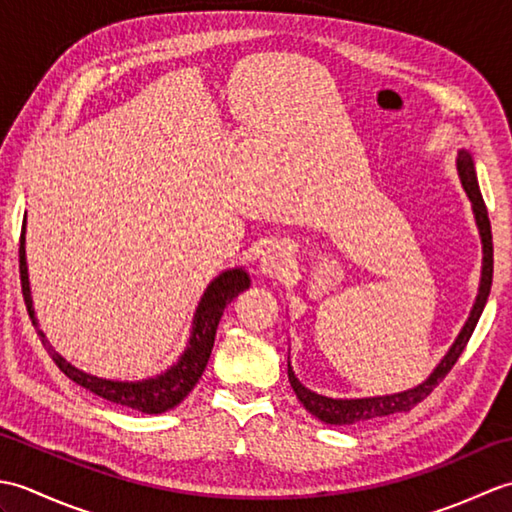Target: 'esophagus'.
<instances>
[{
	"label": "esophagus",
	"mask_w": 512,
	"mask_h": 512,
	"mask_svg": "<svg viewBox=\"0 0 512 512\" xmlns=\"http://www.w3.org/2000/svg\"><path fill=\"white\" fill-rule=\"evenodd\" d=\"M290 264V253L284 244L273 242L264 248L262 259H259V270L266 277H279Z\"/></svg>",
	"instance_id": "obj_1"
}]
</instances>
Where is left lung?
<instances>
[{
	"mask_svg": "<svg viewBox=\"0 0 512 512\" xmlns=\"http://www.w3.org/2000/svg\"><path fill=\"white\" fill-rule=\"evenodd\" d=\"M455 167H458V176L462 187L469 195L471 209L475 215L477 231H480L482 239V277H480V288H477V297L473 308L469 312V319L462 325L460 334L455 336L453 345L449 352L440 358V363L433 367V372L422 380L420 385L398 391V394H385V396H367V398H330L317 394V391L308 389L301 380L295 376L290 367V356H288V380L290 387L295 389L297 398L301 405L306 407L314 418H319L325 424H354V422H365L380 416H391V413L398 411H409L418 405L420 400L427 398L433 387H436L440 380L451 372V367L458 361L460 354L464 352L466 343H469L471 334L475 330L477 321L482 317V310L486 306L488 292H491V281H493V235H491V222H488V211L484 198L480 193V184H477V173H475V162L469 149H460L458 158H455Z\"/></svg>",
	"mask_w": 512,
	"mask_h": 512,
	"instance_id": "obj_1",
	"label": "left lung"
}]
</instances>
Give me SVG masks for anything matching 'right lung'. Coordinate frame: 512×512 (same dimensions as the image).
Here are the masks:
<instances>
[{"instance_id": "add662e5", "label": "right lung", "mask_w": 512, "mask_h": 512, "mask_svg": "<svg viewBox=\"0 0 512 512\" xmlns=\"http://www.w3.org/2000/svg\"><path fill=\"white\" fill-rule=\"evenodd\" d=\"M19 277H21V292H24V301H26L32 325L37 328L43 347H46L48 354L52 356V361L57 363L61 372L70 380H74L76 385L90 389L92 394L110 402H116V405H123L143 413H165L176 405H180V402L191 394V389L202 378L204 367L211 358L215 332H217V325H220L224 308L239 295V292H244L250 286V277L244 268L222 270V273L217 275L209 286H206L204 295L200 297L198 308L193 312L187 347H184V352L178 356V361L171 367H167L165 372H160L158 376H149L143 380H112V378H101V376L83 372V369L65 361V358L50 345L43 330H39L35 306H32L28 264H26V217H24V224H21V239H19Z\"/></svg>"}]
</instances>
